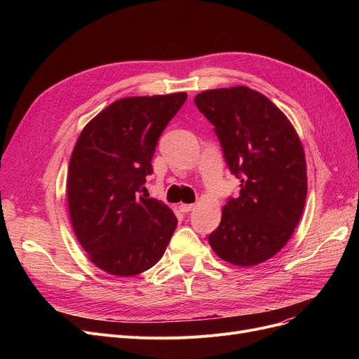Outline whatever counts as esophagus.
I'll return each instance as SVG.
<instances>
[{
  "mask_svg": "<svg viewBox=\"0 0 359 359\" xmlns=\"http://www.w3.org/2000/svg\"><path fill=\"white\" fill-rule=\"evenodd\" d=\"M179 210L182 212H189V211L195 210V203H180L179 205Z\"/></svg>",
  "mask_w": 359,
  "mask_h": 359,
  "instance_id": "1",
  "label": "esophagus"
}]
</instances>
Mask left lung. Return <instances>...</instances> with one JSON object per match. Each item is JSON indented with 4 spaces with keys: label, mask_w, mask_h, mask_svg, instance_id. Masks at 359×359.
<instances>
[{
    "label": "left lung",
    "mask_w": 359,
    "mask_h": 359,
    "mask_svg": "<svg viewBox=\"0 0 359 359\" xmlns=\"http://www.w3.org/2000/svg\"><path fill=\"white\" fill-rule=\"evenodd\" d=\"M195 104L215 126L225 161L241 179L210 246L231 265H259L284 249L303 215L304 148L284 111L246 86L205 90Z\"/></svg>",
    "instance_id": "8db88e82"
}]
</instances>
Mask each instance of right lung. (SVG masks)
<instances>
[{
    "mask_svg": "<svg viewBox=\"0 0 359 359\" xmlns=\"http://www.w3.org/2000/svg\"><path fill=\"white\" fill-rule=\"evenodd\" d=\"M186 99L180 91L113 102L74 145L67 176L71 225L88 259L109 275L153 268L177 227L165 203L140 194L153 173L158 137Z\"/></svg>",
    "mask_w": 359,
    "mask_h": 359,
    "instance_id": "obj_1",
    "label": "right lung"
}]
</instances>
